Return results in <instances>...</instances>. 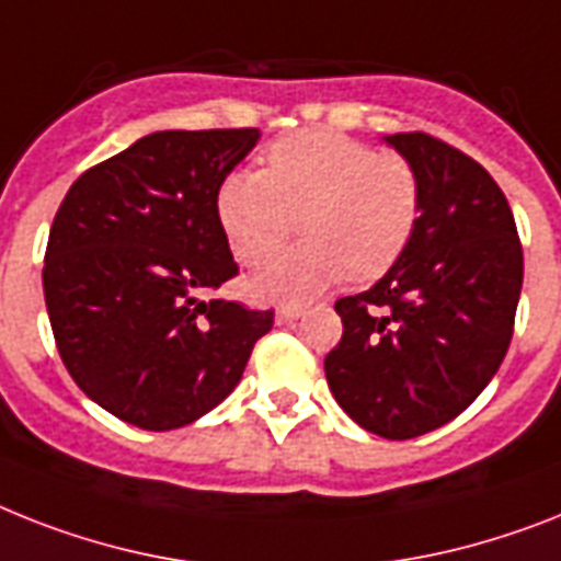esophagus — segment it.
Wrapping results in <instances>:
<instances>
[{
  "instance_id": "esophagus-1",
  "label": "esophagus",
  "mask_w": 561,
  "mask_h": 561,
  "mask_svg": "<svg viewBox=\"0 0 561 561\" xmlns=\"http://www.w3.org/2000/svg\"><path fill=\"white\" fill-rule=\"evenodd\" d=\"M302 317V308L299 305H282V308H276V322H294Z\"/></svg>"
}]
</instances>
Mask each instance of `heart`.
I'll list each match as a JSON object with an SVG mask.
<instances>
[{
  "label": "heart",
  "instance_id": "obj_1",
  "mask_svg": "<svg viewBox=\"0 0 561 561\" xmlns=\"http://www.w3.org/2000/svg\"><path fill=\"white\" fill-rule=\"evenodd\" d=\"M218 221L241 262L285 244L296 216L305 241L273 256L250 279L267 299H308L345 276L366 285L407 253L421 218L412 163L336 131H299L267 149V170L227 175Z\"/></svg>",
  "mask_w": 561,
  "mask_h": 561
}]
</instances>
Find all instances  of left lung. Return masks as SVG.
Listing matches in <instances>:
<instances>
[{
    "label": "left lung",
    "instance_id": "left-lung-1",
    "mask_svg": "<svg viewBox=\"0 0 561 561\" xmlns=\"http://www.w3.org/2000/svg\"><path fill=\"white\" fill-rule=\"evenodd\" d=\"M421 184L407 253L363 294L336 299L343 340L331 394L363 430L409 440L470 407L513 340L525 256L493 175L426 131L386 138Z\"/></svg>",
    "mask_w": 561,
    "mask_h": 561
}]
</instances>
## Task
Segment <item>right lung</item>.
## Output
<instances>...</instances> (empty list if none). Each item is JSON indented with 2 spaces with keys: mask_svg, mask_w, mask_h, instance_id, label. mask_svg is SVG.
<instances>
[{
  "mask_svg": "<svg viewBox=\"0 0 561 561\" xmlns=\"http://www.w3.org/2000/svg\"><path fill=\"white\" fill-rule=\"evenodd\" d=\"M259 129L152 131L77 178L43 288L57 352L98 407L149 432L198 421L239 386L273 311L209 299L239 265L216 195Z\"/></svg>",
  "mask_w": 561,
  "mask_h": 561,
  "instance_id": "1",
  "label": "right lung"
}]
</instances>
